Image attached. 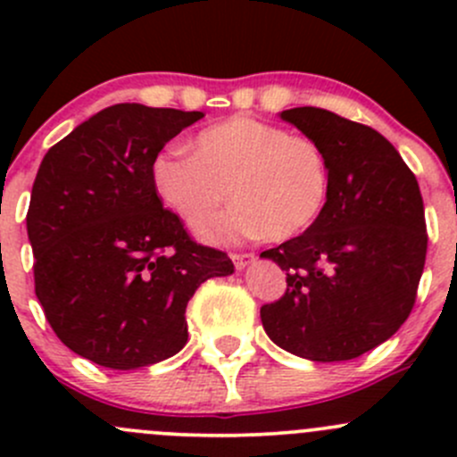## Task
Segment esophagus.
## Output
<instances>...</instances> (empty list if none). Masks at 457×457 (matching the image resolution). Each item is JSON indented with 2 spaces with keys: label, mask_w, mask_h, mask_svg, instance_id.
<instances>
[{
  "label": "esophagus",
  "mask_w": 457,
  "mask_h": 457,
  "mask_svg": "<svg viewBox=\"0 0 457 457\" xmlns=\"http://www.w3.org/2000/svg\"><path fill=\"white\" fill-rule=\"evenodd\" d=\"M232 261L237 265V270H245V267H250L254 262V254H232Z\"/></svg>",
  "instance_id": "obj_1"
}]
</instances>
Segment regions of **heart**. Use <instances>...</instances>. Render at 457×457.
Wrapping results in <instances>:
<instances>
[{
    "instance_id": "b5f03b06",
    "label": "heart",
    "mask_w": 457,
    "mask_h": 457,
    "mask_svg": "<svg viewBox=\"0 0 457 457\" xmlns=\"http://www.w3.org/2000/svg\"><path fill=\"white\" fill-rule=\"evenodd\" d=\"M195 154L165 150L152 183L165 205L199 225L230 196L235 205L196 232L207 243L289 241L320 219L329 199V161L320 143L252 117H229L192 141Z\"/></svg>"
}]
</instances>
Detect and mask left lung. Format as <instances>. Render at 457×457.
I'll list each match as a JSON object with an SVG mask.
<instances>
[{"mask_svg": "<svg viewBox=\"0 0 457 457\" xmlns=\"http://www.w3.org/2000/svg\"><path fill=\"white\" fill-rule=\"evenodd\" d=\"M280 119L320 143L331 183L320 219L261 254L287 271L285 296L261 307L262 327L294 356L352 361L411 314L427 256L420 187L370 126L310 105Z\"/></svg>", "mask_w": 457, "mask_h": 457, "instance_id": "1", "label": "left lung"}]
</instances>
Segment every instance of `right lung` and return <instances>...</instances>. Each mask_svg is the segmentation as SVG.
<instances>
[{
    "label": "right lung",
    "mask_w": 457,
    "mask_h": 457,
    "mask_svg": "<svg viewBox=\"0 0 457 457\" xmlns=\"http://www.w3.org/2000/svg\"><path fill=\"white\" fill-rule=\"evenodd\" d=\"M203 112L117 104L46 152L26 216L35 294L68 349L108 370L181 352L201 283L229 276L225 252L192 241L163 210L152 163Z\"/></svg>",
    "instance_id": "right-lung-1"
}]
</instances>
